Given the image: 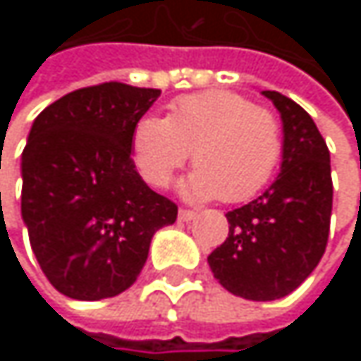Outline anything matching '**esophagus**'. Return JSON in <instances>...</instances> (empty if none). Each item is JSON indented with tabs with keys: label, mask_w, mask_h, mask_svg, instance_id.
Returning <instances> with one entry per match:
<instances>
[{
	"label": "esophagus",
	"mask_w": 361,
	"mask_h": 361,
	"mask_svg": "<svg viewBox=\"0 0 361 361\" xmlns=\"http://www.w3.org/2000/svg\"><path fill=\"white\" fill-rule=\"evenodd\" d=\"M196 217V213L194 211H188V209H180V213H178V219L180 221H192Z\"/></svg>",
	"instance_id": "obj_1"
}]
</instances>
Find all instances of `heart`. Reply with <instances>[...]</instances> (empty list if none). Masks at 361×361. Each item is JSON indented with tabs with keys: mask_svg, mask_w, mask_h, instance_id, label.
I'll return each mask as SVG.
<instances>
[{
	"mask_svg": "<svg viewBox=\"0 0 361 361\" xmlns=\"http://www.w3.org/2000/svg\"><path fill=\"white\" fill-rule=\"evenodd\" d=\"M282 148L274 112L224 90L181 96L165 118L144 116L131 131L133 163L152 188H165L192 159L196 169L180 183L190 200H249L274 176Z\"/></svg>",
	"mask_w": 361,
	"mask_h": 361,
	"instance_id": "heart-1",
	"label": "heart"
}]
</instances>
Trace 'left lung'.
<instances>
[{
    "mask_svg": "<svg viewBox=\"0 0 361 361\" xmlns=\"http://www.w3.org/2000/svg\"><path fill=\"white\" fill-rule=\"evenodd\" d=\"M261 94L282 121L280 173L261 196L228 211V238L207 261L232 295L274 301L290 295L324 255L332 180L330 152L314 118L278 92Z\"/></svg>",
    "mask_w": 361,
    "mask_h": 361,
    "instance_id": "obj_1",
    "label": "left lung"
}]
</instances>
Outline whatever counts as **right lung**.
I'll return each instance as SVG.
<instances>
[{
    "mask_svg": "<svg viewBox=\"0 0 361 361\" xmlns=\"http://www.w3.org/2000/svg\"><path fill=\"white\" fill-rule=\"evenodd\" d=\"M161 90L102 83L39 112L20 159V215L51 286L77 301L127 290L152 236L178 207L150 190L131 159V131Z\"/></svg>",
    "mask_w": 361,
    "mask_h": 361,
    "instance_id": "1",
    "label": "right lung"
}]
</instances>
